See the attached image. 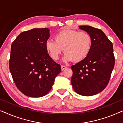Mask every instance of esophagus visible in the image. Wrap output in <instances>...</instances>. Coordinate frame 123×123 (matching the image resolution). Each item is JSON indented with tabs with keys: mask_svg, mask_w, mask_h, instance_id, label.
<instances>
[{
	"mask_svg": "<svg viewBox=\"0 0 123 123\" xmlns=\"http://www.w3.org/2000/svg\"><path fill=\"white\" fill-rule=\"evenodd\" d=\"M67 68V67L65 66V65H62L61 66V69H62V70H64L65 69Z\"/></svg>",
	"mask_w": 123,
	"mask_h": 123,
	"instance_id": "1",
	"label": "esophagus"
}]
</instances>
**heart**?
<instances>
[{"label":"heart","instance_id":"obj_1","mask_svg":"<svg viewBox=\"0 0 123 123\" xmlns=\"http://www.w3.org/2000/svg\"><path fill=\"white\" fill-rule=\"evenodd\" d=\"M55 40H49L45 48L50 57L57 60L64 51L65 62H80L86 58L92 46V37L85 31L65 29L62 30L54 36Z\"/></svg>","mask_w":123,"mask_h":123}]
</instances>
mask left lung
I'll return each mask as SVG.
<instances>
[{
	"label": "left lung",
	"instance_id": "obj_1",
	"mask_svg": "<svg viewBox=\"0 0 123 123\" xmlns=\"http://www.w3.org/2000/svg\"><path fill=\"white\" fill-rule=\"evenodd\" d=\"M92 37L86 58L72 65V87L79 95L90 96L103 91L110 80L115 64L113 45L104 32L89 26H80Z\"/></svg>",
	"mask_w": 123,
	"mask_h": 123
}]
</instances>
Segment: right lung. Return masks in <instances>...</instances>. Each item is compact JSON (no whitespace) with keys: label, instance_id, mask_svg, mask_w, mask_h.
I'll return each mask as SVG.
<instances>
[{"label":"right lung","instance_id":"1","mask_svg":"<svg viewBox=\"0 0 123 123\" xmlns=\"http://www.w3.org/2000/svg\"><path fill=\"white\" fill-rule=\"evenodd\" d=\"M48 28H33L20 33L11 45L9 70L15 85L31 97L46 95L61 71L45 48L50 37Z\"/></svg>","mask_w":123,"mask_h":123}]
</instances>
